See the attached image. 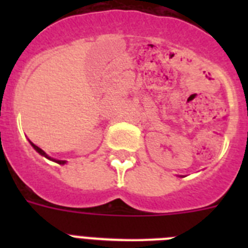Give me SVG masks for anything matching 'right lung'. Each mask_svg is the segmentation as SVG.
I'll use <instances>...</instances> for the list:
<instances>
[{
	"label": "right lung",
	"mask_w": 248,
	"mask_h": 248,
	"mask_svg": "<svg viewBox=\"0 0 248 248\" xmlns=\"http://www.w3.org/2000/svg\"><path fill=\"white\" fill-rule=\"evenodd\" d=\"M31 144H32V147L34 148V149H36V151L38 152V153H40V155H45V157H46V158H50V157H48V155H46V153H45V152L42 151V149H41V148H38V147H37V145H34V144H33V143H31ZM55 162H56V163H59V165H64V163H65V161H55Z\"/></svg>",
	"instance_id": "obj_1"
}]
</instances>
